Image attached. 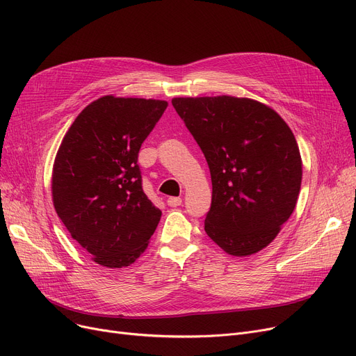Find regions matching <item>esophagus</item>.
<instances>
[{
    "instance_id": "34e87169",
    "label": "esophagus",
    "mask_w": 356,
    "mask_h": 356,
    "mask_svg": "<svg viewBox=\"0 0 356 356\" xmlns=\"http://www.w3.org/2000/svg\"><path fill=\"white\" fill-rule=\"evenodd\" d=\"M167 204H168V207H172V208L180 207V204H181V197H168L167 199Z\"/></svg>"
}]
</instances>
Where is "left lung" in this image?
Returning a JSON list of instances; mask_svg holds the SVG:
<instances>
[{
  "mask_svg": "<svg viewBox=\"0 0 356 356\" xmlns=\"http://www.w3.org/2000/svg\"><path fill=\"white\" fill-rule=\"evenodd\" d=\"M172 104L211 170L204 231L234 257L266 248L300 193L303 163L293 131L273 108L251 98H173Z\"/></svg>",
  "mask_w": 356,
  "mask_h": 356,
  "instance_id": "1",
  "label": "left lung"
}]
</instances>
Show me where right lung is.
Listing matches in <instances>:
<instances>
[{
    "label": "right lung",
    "instance_id": "1",
    "mask_svg": "<svg viewBox=\"0 0 356 356\" xmlns=\"http://www.w3.org/2000/svg\"><path fill=\"white\" fill-rule=\"evenodd\" d=\"M165 101L105 95L73 121L56 154L51 199L72 238L97 264L122 268L147 250L161 211L137 164Z\"/></svg>",
    "mask_w": 356,
    "mask_h": 356
}]
</instances>
